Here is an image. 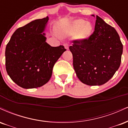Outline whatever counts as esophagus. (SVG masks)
<instances>
[{
  "label": "esophagus",
  "mask_w": 128,
  "mask_h": 128,
  "mask_svg": "<svg viewBox=\"0 0 128 128\" xmlns=\"http://www.w3.org/2000/svg\"><path fill=\"white\" fill-rule=\"evenodd\" d=\"M64 48H65V49L69 50V46H68V44H64Z\"/></svg>",
  "instance_id": "1"
}]
</instances>
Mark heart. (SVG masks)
I'll return each mask as SVG.
<instances>
[{
	"label": "heart",
	"instance_id": "b5f03b06",
	"mask_svg": "<svg viewBox=\"0 0 128 128\" xmlns=\"http://www.w3.org/2000/svg\"><path fill=\"white\" fill-rule=\"evenodd\" d=\"M93 26L91 22L82 19H77L66 26L61 28L59 33L62 36L69 37L74 36L79 41L88 40L93 32Z\"/></svg>",
	"mask_w": 128,
	"mask_h": 128
}]
</instances>
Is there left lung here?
Listing matches in <instances>:
<instances>
[{"label": "left lung", "mask_w": 128, "mask_h": 128, "mask_svg": "<svg viewBox=\"0 0 128 128\" xmlns=\"http://www.w3.org/2000/svg\"><path fill=\"white\" fill-rule=\"evenodd\" d=\"M73 43L70 46L73 66L82 83L102 85L119 68L123 52L119 35L114 28L99 16H96L94 31L89 38L84 41L74 40Z\"/></svg>", "instance_id": "1"}]
</instances>
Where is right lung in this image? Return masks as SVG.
Segmentation results:
<instances>
[{
	"label": "right lung",
	"mask_w": 128,
	"mask_h": 128,
	"mask_svg": "<svg viewBox=\"0 0 128 128\" xmlns=\"http://www.w3.org/2000/svg\"><path fill=\"white\" fill-rule=\"evenodd\" d=\"M48 16L34 20L14 33L5 50L8 76L24 88H40L52 76V68L66 49L46 42Z\"/></svg>",
	"instance_id": "1"
}]
</instances>
